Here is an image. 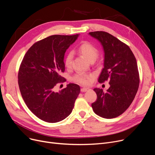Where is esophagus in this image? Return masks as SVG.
Here are the masks:
<instances>
[{"label":"esophagus","instance_id":"1","mask_svg":"<svg viewBox=\"0 0 155 155\" xmlns=\"http://www.w3.org/2000/svg\"><path fill=\"white\" fill-rule=\"evenodd\" d=\"M89 89L87 88V87H83V88L81 89V92H86L88 91Z\"/></svg>","mask_w":155,"mask_h":155}]
</instances>
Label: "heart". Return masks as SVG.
<instances>
[{"label": "heart", "mask_w": 155, "mask_h": 155, "mask_svg": "<svg viewBox=\"0 0 155 155\" xmlns=\"http://www.w3.org/2000/svg\"><path fill=\"white\" fill-rule=\"evenodd\" d=\"M78 52L90 62H94L99 55V51L93 44L84 42L80 44L78 49ZM73 53L69 52L64 59V65L66 68H70L72 64ZM72 80L83 85H89L92 81V76L84 73H77L72 77Z\"/></svg>", "instance_id": "b5f03b06"}]
</instances>
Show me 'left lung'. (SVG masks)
<instances>
[{"instance_id": "obj_1", "label": "left lung", "mask_w": 155, "mask_h": 155, "mask_svg": "<svg viewBox=\"0 0 155 155\" xmlns=\"http://www.w3.org/2000/svg\"><path fill=\"white\" fill-rule=\"evenodd\" d=\"M89 34L99 40L104 52V68L98 82L108 80L110 85L106 92L102 89H94L97 100L92 107L103 118H115L125 111L137 94L139 75L136 59L129 46L110 33L97 31Z\"/></svg>"}]
</instances>
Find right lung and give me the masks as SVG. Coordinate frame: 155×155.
Wrapping results in <instances>:
<instances>
[{
    "label": "right lung",
    "instance_id": "right-lung-1",
    "mask_svg": "<svg viewBox=\"0 0 155 155\" xmlns=\"http://www.w3.org/2000/svg\"><path fill=\"white\" fill-rule=\"evenodd\" d=\"M74 35H54L33 44L19 66L18 85L25 104L38 118L56 123L70 115L80 92V86L69 84L55 92L57 84L64 82L66 51L77 39Z\"/></svg>",
    "mask_w": 155,
    "mask_h": 155
}]
</instances>
